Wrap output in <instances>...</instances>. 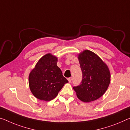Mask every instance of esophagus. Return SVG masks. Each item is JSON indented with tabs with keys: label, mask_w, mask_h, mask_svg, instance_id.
<instances>
[{
	"label": "esophagus",
	"mask_w": 130,
	"mask_h": 130,
	"mask_svg": "<svg viewBox=\"0 0 130 130\" xmlns=\"http://www.w3.org/2000/svg\"><path fill=\"white\" fill-rule=\"evenodd\" d=\"M72 80V78L71 77H70V78H68V81H69V83H71Z\"/></svg>",
	"instance_id": "esophagus-1"
}]
</instances>
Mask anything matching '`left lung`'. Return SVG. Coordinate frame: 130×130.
Masks as SVG:
<instances>
[{
    "label": "left lung",
    "mask_w": 130,
    "mask_h": 130,
    "mask_svg": "<svg viewBox=\"0 0 130 130\" xmlns=\"http://www.w3.org/2000/svg\"><path fill=\"white\" fill-rule=\"evenodd\" d=\"M83 74L80 84L74 87L77 96L84 102L95 101L105 93L110 81L107 65L98 56L85 50L78 55Z\"/></svg>",
    "instance_id": "1"
}]
</instances>
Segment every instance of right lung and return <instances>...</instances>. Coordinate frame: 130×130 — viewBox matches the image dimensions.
Wrapping results in <instances>:
<instances>
[{
	"label": "right lung",
	"instance_id": "right-lung-1",
	"mask_svg": "<svg viewBox=\"0 0 130 130\" xmlns=\"http://www.w3.org/2000/svg\"><path fill=\"white\" fill-rule=\"evenodd\" d=\"M57 58L48 53L38 61L29 75L31 92L40 100L49 101L56 96L68 80L57 66Z\"/></svg>",
	"mask_w": 130,
	"mask_h": 130
}]
</instances>
